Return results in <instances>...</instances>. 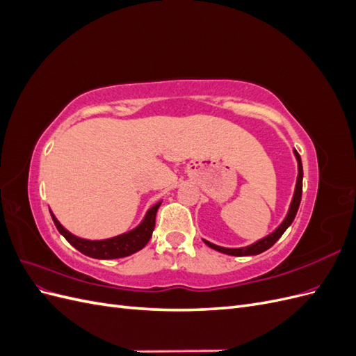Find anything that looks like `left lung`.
Wrapping results in <instances>:
<instances>
[{
	"mask_svg": "<svg viewBox=\"0 0 356 356\" xmlns=\"http://www.w3.org/2000/svg\"><path fill=\"white\" fill-rule=\"evenodd\" d=\"M294 157L297 160V181H296V188H294V195H293V199H291V203H289V208H288V212L285 215V218L282 220V222L277 225V227L272 232L268 233L267 236H264V238L255 241L254 243L248 245V246H242V248H225V246H220V245H215L207 239H203V242L207 243L209 248H212V250L218 251V252H222V254H227V255H234V257H248V255H258L261 254L264 251H267L268 248H272L276 241L281 238V236L284 234V232L289 227L291 224H293L294 218H296V213L298 211V207H300V202H301V190H303V166H301V159H300V154L294 149Z\"/></svg>",
	"mask_w": 356,
	"mask_h": 356,
	"instance_id": "1",
	"label": "left lung"
}]
</instances>
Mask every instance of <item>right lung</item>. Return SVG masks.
Masks as SVG:
<instances>
[{
    "label": "right lung",
    "mask_w": 356,
    "mask_h": 356,
    "mask_svg": "<svg viewBox=\"0 0 356 356\" xmlns=\"http://www.w3.org/2000/svg\"><path fill=\"white\" fill-rule=\"evenodd\" d=\"M161 202L163 200H160L154 203L152 208H148L141 222H139L132 230L113 236V238H108V239H98V241L79 238V236L72 234L71 232H68L65 227H63L51 211H50V215L59 233L75 248V250H79L81 254L88 257L98 258V260H114V258H123L141 251L143 248L148 243V241L152 239L154 225H156V213H157V209L160 208Z\"/></svg>",
    "instance_id": "1"
}]
</instances>
